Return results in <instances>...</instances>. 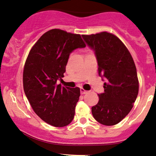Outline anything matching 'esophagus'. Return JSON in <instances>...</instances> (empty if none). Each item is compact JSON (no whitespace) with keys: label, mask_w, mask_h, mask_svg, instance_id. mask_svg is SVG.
I'll return each instance as SVG.
<instances>
[{"label":"esophagus","mask_w":156,"mask_h":156,"mask_svg":"<svg viewBox=\"0 0 156 156\" xmlns=\"http://www.w3.org/2000/svg\"><path fill=\"white\" fill-rule=\"evenodd\" d=\"M80 93H81L82 95H84V94L87 93L88 92L87 91V90L83 89V88H80Z\"/></svg>","instance_id":"34e87169"}]
</instances>
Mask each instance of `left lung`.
<instances>
[{"mask_svg":"<svg viewBox=\"0 0 156 156\" xmlns=\"http://www.w3.org/2000/svg\"><path fill=\"white\" fill-rule=\"evenodd\" d=\"M95 52L98 74L105 79L104 93L92 107L97 122L105 126L118 124L130 112L139 91L137 69L129 51L114 34L103 32L82 35Z\"/></svg>","mask_w":156,"mask_h":156,"instance_id":"1","label":"left lung"}]
</instances>
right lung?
Here are the masks:
<instances>
[{"mask_svg": "<svg viewBox=\"0 0 156 156\" xmlns=\"http://www.w3.org/2000/svg\"><path fill=\"white\" fill-rule=\"evenodd\" d=\"M85 46L80 34L53 29L29 53L23 72L24 93L36 114L52 126H67L74 119L80 89L62 87L57 81L64 76L70 53Z\"/></svg>", "mask_w": 156, "mask_h": 156, "instance_id": "1", "label": "right lung"}]
</instances>
